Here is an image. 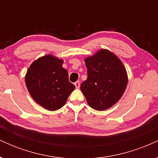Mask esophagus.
Wrapping results in <instances>:
<instances>
[{
  "instance_id": "obj_1",
  "label": "esophagus",
  "mask_w": 158,
  "mask_h": 158,
  "mask_svg": "<svg viewBox=\"0 0 158 158\" xmlns=\"http://www.w3.org/2000/svg\"><path fill=\"white\" fill-rule=\"evenodd\" d=\"M74 85H75L77 88H79V87H80V82H79V81H76V82H74Z\"/></svg>"
}]
</instances>
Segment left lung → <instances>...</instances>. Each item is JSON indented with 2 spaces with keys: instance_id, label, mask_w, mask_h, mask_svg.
I'll list each match as a JSON object with an SVG mask.
<instances>
[{
  "instance_id": "left-lung-1",
  "label": "left lung",
  "mask_w": 158,
  "mask_h": 158,
  "mask_svg": "<svg viewBox=\"0 0 158 158\" xmlns=\"http://www.w3.org/2000/svg\"><path fill=\"white\" fill-rule=\"evenodd\" d=\"M88 78L81 84V92L94 109L104 110L122 97L128 84V76L122 61L113 52L100 50L85 59Z\"/></svg>"
}]
</instances>
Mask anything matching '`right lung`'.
I'll use <instances>...</instances> for the list:
<instances>
[{
    "label": "right lung",
    "mask_w": 158,
    "mask_h": 158,
    "mask_svg": "<svg viewBox=\"0 0 158 158\" xmlns=\"http://www.w3.org/2000/svg\"><path fill=\"white\" fill-rule=\"evenodd\" d=\"M63 60L47 55L34 61L27 70L25 82L31 97L49 110L59 109L75 86L69 81Z\"/></svg>",
    "instance_id": "1"
}]
</instances>
